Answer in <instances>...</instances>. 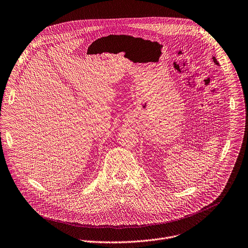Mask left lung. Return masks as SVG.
Masks as SVG:
<instances>
[{
    "mask_svg": "<svg viewBox=\"0 0 248 248\" xmlns=\"http://www.w3.org/2000/svg\"><path fill=\"white\" fill-rule=\"evenodd\" d=\"M212 59H213V62H214L216 65H218V66H219V62L217 61V59H216L214 56H212Z\"/></svg>",
    "mask_w": 248,
    "mask_h": 248,
    "instance_id": "obj_1",
    "label": "left lung"
}]
</instances>
